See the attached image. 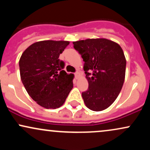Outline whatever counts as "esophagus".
<instances>
[{
	"mask_svg": "<svg viewBox=\"0 0 150 150\" xmlns=\"http://www.w3.org/2000/svg\"><path fill=\"white\" fill-rule=\"evenodd\" d=\"M78 76H79V73H78V72H76V73H75V78H76V79L78 78Z\"/></svg>",
	"mask_w": 150,
	"mask_h": 150,
	"instance_id": "1",
	"label": "esophagus"
}]
</instances>
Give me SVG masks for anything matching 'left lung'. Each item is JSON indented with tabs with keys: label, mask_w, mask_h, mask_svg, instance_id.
I'll use <instances>...</instances> for the list:
<instances>
[{
	"label": "left lung",
	"mask_w": 150,
	"mask_h": 150,
	"mask_svg": "<svg viewBox=\"0 0 150 150\" xmlns=\"http://www.w3.org/2000/svg\"><path fill=\"white\" fill-rule=\"evenodd\" d=\"M81 54L88 80L82 93L87 108L94 111L107 108L116 99L125 80V60L121 47L106 39H88L73 43Z\"/></svg>",
	"instance_id": "obj_1"
}]
</instances>
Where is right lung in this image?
<instances>
[{"label":"right lung","mask_w":150,"mask_h":150,"mask_svg":"<svg viewBox=\"0 0 150 150\" xmlns=\"http://www.w3.org/2000/svg\"><path fill=\"white\" fill-rule=\"evenodd\" d=\"M70 44L42 41L24 51L19 61L20 77L29 95L46 108H59L73 87V74H67L59 56Z\"/></svg>","instance_id":"add662e5"}]
</instances>
